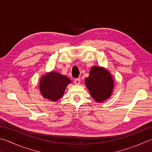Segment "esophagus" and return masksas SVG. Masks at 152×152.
<instances>
[{
	"instance_id": "1",
	"label": "esophagus",
	"mask_w": 152,
	"mask_h": 152,
	"mask_svg": "<svg viewBox=\"0 0 152 152\" xmlns=\"http://www.w3.org/2000/svg\"><path fill=\"white\" fill-rule=\"evenodd\" d=\"M80 79L79 78H77L75 80H74V83L76 85H79L80 84Z\"/></svg>"
}]
</instances>
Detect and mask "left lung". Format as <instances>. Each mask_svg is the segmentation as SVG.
<instances>
[{
	"label": "left lung",
	"instance_id": "1",
	"mask_svg": "<svg viewBox=\"0 0 152 152\" xmlns=\"http://www.w3.org/2000/svg\"><path fill=\"white\" fill-rule=\"evenodd\" d=\"M85 83L92 97L98 102L109 98L113 91L112 77L108 71L102 67H92L89 77L85 79Z\"/></svg>",
	"mask_w": 152,
	"mask_h": 152
}]
</instances>
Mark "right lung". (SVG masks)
I'll return each instance as SVG.
<instances>
[{
  "label": "right lung",
  "mask_w": 152,
  "mask_h": 152,
  "mask_svg": "<svg viewBox=\"0 0 152 152\" xmlns=\"http://www.w3.org/2000/svg\"><path fill=\"white\" fill-rule=\"evenodd\" d=\"M71 80L60 73L51 72L42 77L40 81V91L42 96L51 101H56L62 96Z\"/></svg>",
  "instance_id": "1"
}]
</instances>
